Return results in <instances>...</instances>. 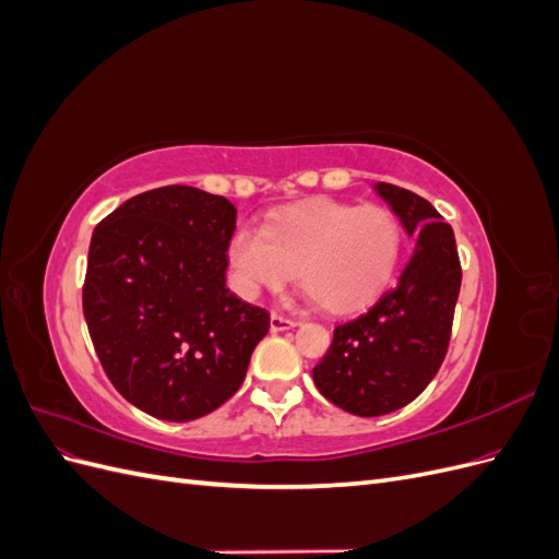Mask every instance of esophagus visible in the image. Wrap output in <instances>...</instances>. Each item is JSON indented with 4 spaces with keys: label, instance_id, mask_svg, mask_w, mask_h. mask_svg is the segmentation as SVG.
Here are the masks:
<instances>
[{
    "label": "esophagus",
    "instance_id": "1",
    "mask_svg": "<svg viewBox=\"0 0 559 559\" xmlns=\"http://www.w3.org/2000/svg\"><path fill=\"white\" fill-rule=\"evenodd\" d=\"M296 324H298L296 319L286 317V314H282V312H273V314H270V331H273V333L286 331V329H294Z\"/></svg>",
    "mask_w": 559,
    "mask_h": 559
}]
</instances>
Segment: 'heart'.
I'll return each instance as SVG.
<instances>
[{"instance_id": "1", "label": "heart", "mask_w": 559, "mask_h": 559, "mask_svg": "<svg viewBox=\"0 0 559 559\" xmlns=\"http://www.w3.org/2000/svg\"><path fill=\"white\" fill-rule=\"evenodd\" d=\"M405 230L384 205L312 198L233 233L228 261L238 289L253 298L292 280L319 308L349 312L373 300L401 261Z\"/></svg>"}]
</instances>
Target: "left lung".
Wrapping results in <instances>:
<instances>
[{"mask_svg":"<svg viewBox=\"0 0 559 559\" xmlns=\"http://www.w3.org/2000/svg\"><path fill=\"white\" fill-rule=\"evenodd\" d=\"M376 191L417 238L415 251L373 306L333 329L312 370L319 392L359 417L394 413L425 392L448 354L462 286L454 233L431 202L384 181Z\"/></svg>","mask_w":559,"mask_h":559,"instance_id":"8db88e82","label":"left lung"}]
</instances>
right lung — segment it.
<instances>
[{
	"label": "right lung",
	"instance_id": "right-lung-1",
	"mask_svg": "<svg viewBox=\"0 0 559 559\" xmlns=\"http://www.w3.org/2000/svg\"><path fill=\"white\" fill-rule=\"evenodd\" d=\"M235 210L224 195L163 186L93 230L83 314L107 378L167 421L198 419L238 392L267 310L226 286Z\"/></svg>",
	"mask_w": 559,
	"mask_h": 559
}]
</instances>
